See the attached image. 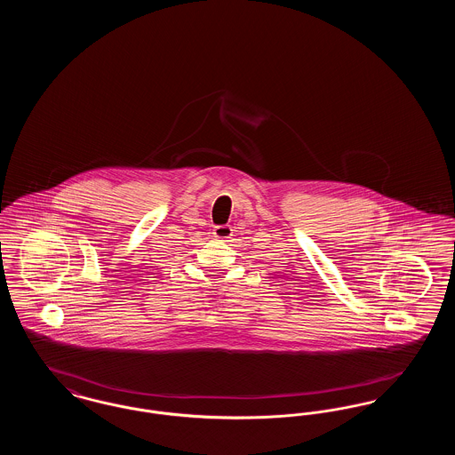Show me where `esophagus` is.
Returning a JSON list of instances; mask_svg holds the SVG:
<instances>
[{
    "mask_svg": "<svg viewBox=\"0 0 455 455\" xmlns=\"http://www.w3.org/2000/svg\"><path fill=\"white\" fill-rule=\"evenodd\" d=\"M232 234H234V230H232V227L230 225H217L215 228H213V237L218 238V240H228V238L232 237Z\"/></svg>",
    "mask_w": 455,
    "mask_h": 455,
    "instance_id": "34e87169",
    "label": "esophagus"
}]
</instances>
